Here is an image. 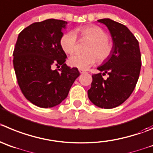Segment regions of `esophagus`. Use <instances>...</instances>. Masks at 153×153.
<instances>
[{"label": "esophagus", "mask_w": 153, "mask_h": 153, "mask_svg": "<svg viewBox=\"0 0 153 153\" xmlns=\"http://www.w3.org/2000/svg\"><path fill=\"white\" fill-rule=\"evenodd\" d=\"M79 72L81 74H84V73H85V71H84V70H82V69H79Z\"/></svg>", "instance_id": "34e87169"}]
</instances>
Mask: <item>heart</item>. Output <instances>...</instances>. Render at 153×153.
<instances>
[{
	"label": "heart",
	"instance_id": "heart-1",
	"mask_svg": "<svg viewBox=\"0 0 153 153\" xmlns=\"http://www.w3.org/2000/svg\"><path fill=\"white\" fill-rule=\"evenodd\" d=\"M76 32L81 38L91 41L86 54L75 53L70 56L68 63L71 66L79 69H87L97 59L102 62L109 57L112 52L113 45L108 39L107 33L97 25H90L76 29ZM62 51L68 54H72L76 50L77 35L75 31H69L64 33L59 40Z\"/></svg>",
	"mask_w": 153,
	"mask_h": 153
}]
</instances>
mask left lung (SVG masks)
<instances>
[{
	"label": "left lung",
	"mask_w": 153,
	"mask_h": 153,
	"mask_svg": "<svg viewBox=\"0 0 153 153\" xmlns=\"http://www.w3.org/2000/svg\"><path fill=\"white\" fill-rule=\"evenodd\" d=\"M98 22L109 28L113 41L109 57L97 69L103 73L92 75L91 88L88 91L90 100L102 109H112L128 99L136 87L141 68L139 42L125 25L110 19ZM107 73L109 78L103 79Z\"/></svg>",
	"instance_id": "left-lung-1"
}]
</instances>
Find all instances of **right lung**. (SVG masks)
<instances>
[{
	"label": "right lung",
	"instance_id": "1",
	"mask_svg": "<svg viewBox=\"0 0 153 153\" xmlns=\"http://www.w3.org/2000/svg\"><path fill=\"white\" fill-rule=\"evenodd\" d=\"M67 22L49 19L32 23L19 34L13 53V67L21 91L28 101L41 108L60 103L80 73L65 63L60 47ZM55 65L61 68L54 70Z\"/></svg>",
	"mask_w": 153,
	"mask_h": 153
}]
</instances>
